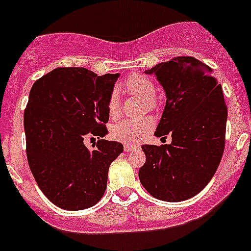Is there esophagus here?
I'll return each instance as SVG.
<instances>
[{"label":"esophagus","instance_id":"34e87169","mask_svg":"<svg viewBox=\"0 0 251 251\" xmlns=\"http://www.w3.org/2000/svg\"><path fill=\"white\" fill-rule=\"evenodd\" d=\"M123 148H124V151H133L135 147L132 146V144H124Z\"/></svg>","mask_w":251,"mask_h":251}]
</instances>
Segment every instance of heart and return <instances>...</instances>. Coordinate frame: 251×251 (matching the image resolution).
I'll use <instances>...</instances> for the list:
<instances>
[{
    "label": "heart",
    "instance_id": "1",
    "mask_svg": "<svg viewBox=\"0 0 251 251\" xmlns=\"http://www.w3.org/2000/svg\"><path fill=\"white\" fill-rule=\"evenodd\" d=\"M123 87L129 93L146 98L149 107L155 105V100H154L155 86H154L151 78H148L147 75H141V73L129 75L127 79L124 80ZM107 107L110 118H116L119 114V98L116 91L109 94ZM153 127L154 121L151 117H144V118L139 119H123L110 128V135L116 141L132 144L148 137Z\"/></svg>",
    "mask_w": 251,
    "mask_h": 251
}]
</instances>
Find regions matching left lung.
I'll return each mask as SVG.
<instances>
[{
	"mask_svg": "<svg viewBox=\"0 0 251 251\" xmlns=\"http://www.w3.org/2000/svg\"><path fill=\"white\" fill-rule=\"evenodd\" d=\"M146 73L157 75L167 94L154 134H171L172 143L142 146L146 163L139 180L159 201H187L206 187L222 160L227 117L222 86L206 64L190 56L174 57Z\"/></svg>",
	"mask_w": 251,
	"mask_h": 251,
	"instance_id": "1",
	"label": "left lung"
}]
</instances>
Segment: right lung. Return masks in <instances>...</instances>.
I'll list each match as a JSON object with an SVG mask.
<instances>
[{
	"mask_svg": "<svg viewBox=\"0 0 251 251\" xmlns=\"http://www.w3.org/2000/svg\"><path fill=\"white\" fill-rule=\"evenodd\" d=\"M117 78L58 67L32 86L24 114L27 159L40 189L58 208H91L104 194L109 165L123 146L100 139L89 151L83 142L108 133L107 103Z\"/></svg>",
	"mask_w": 251,
	"mask_h": 251,
	"instance_id": "1",
	"label": "right lung"
}]
</instances>
